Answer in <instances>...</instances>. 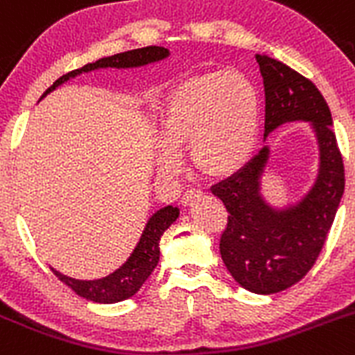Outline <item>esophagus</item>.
<instances>
[{
    "label": "esophagus",
    "mask_w": 355,
    "mask_h": 355,
    "mask_svg": "<svg viewBox=\"0 0 355 355\" xmlns=\"http://www.w3.org/2000/svg\"><path fill=\"white\" fill-rule=\"evenodd\" d=\"M200 195H202V191L197 190V188H190V190L184 191L183 197H181V204H183V206H188V204L193 202L195 199H199Z\"/></svg>",
    "instance_id": "esophagus-1"
}]
</instances>
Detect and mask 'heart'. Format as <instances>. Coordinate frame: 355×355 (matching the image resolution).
<instances>
[{
    "instance_id": "1",
    "label": "heart",
    "mask_w": 355,
    "mask_h": 355,
    "mask_svg": "<svg viewBox=\"0 0 355 355\" xmlns=\"http://www.w3.org/2000/svg\"><path fill=\"white\" fill-rule=\"evenodd\" d=\"M260 128V95L241 71H204L178 83L162 116L158 165L178 172L190 148L206 175H229L250 160Z\"/></svg>"
}]
</instances>
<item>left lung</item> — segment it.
<instances>
[{"label":"left lung","instance_id":"obj_1","mask_svg":"<svg viewBox=\"0 0 355 355\" xmlns=\"http://www.w3.org/2000/svg\"><path fill=\"white\" fill-rule=\"evenodd\" d=\"M255 60L264 79V137L284 123L310 121L320 151L315 184L301 202L284 211L272 209L260 197L268 146L213 187L229 213L220 237L223 264L246 291L275 294L303 279L317 262L345 190V168L329 105L317 86L282 61L264 54H255Z\"/></svg>","mask_w":355,"mask_h":355}]
</instances>
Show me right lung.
Returning <instances> with one entry per match:
<instances>
[{
  "label": "right lung",
  "mask_w": 355,
  "mask_h": 355,
  "mask_svg": "<svg viewBox=\"0 0 355 355\" xmlns=\"http://www.w3.org/2000/svg\"><path fill=\"white\" fill-rule=\"evenodd\" d=\"M168 56V51L165 47H156V45H149V47L133 49V51L119 52L114 56L102 58V60L95 61V63H87L83 68H77L73 71H68L63 77L52 84L47 91H45L42 98L52 89H56L60 84L68 80L70 77H76L83 71L96 70V68H132V67H142V64L155 63L164 58ZM180 216V209L178 207H162L160 211H156L149 222L146 223V229L141 236V241L135 246L132 255L128 257L125 264L119 269L112 272V275L105 276L100 279H91V282H84V279L70 278L61 272H52L63 282L64 285L71 288V291L79 294L80 297H86L95 303H119L125 299L132 297L133 294H137L139 288L142 287L153 269L156 268L158 260H160V237L164 236L165 230L175 222V218Z\"/></svg>",
  "instance_id": "add662e5"
}]
</instances>
